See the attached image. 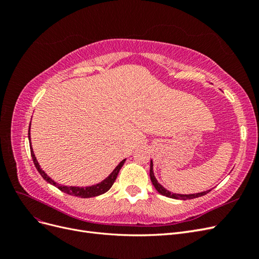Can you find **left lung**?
<instances>
[{
    "instance_id": "obj_1",
    "label": "left lung",
    "mask_w": 259,
    "mask_h": 259,
    "mask_svg": "<svg viewBox=\"0 0 259 259\" xmlns=\"http://www.w3.org/2000/svg\"><path fill=\"white\" fill-rule=\"evenodd\" d=\"M150 179L152 182V185L154 186L155 190L158 191L160 194L162 195H165L167 198H171V199H176V200H190V199H194V198H199L202 197V195H204L206 193H208L210 190H206V191H202V192H198V193H191V194H182V193H173L170 192L169 190L165 189L161 184L158 183V180H156L154 173H153V162L152 160L150 161Z\"/></svg>"
}]
</instances>
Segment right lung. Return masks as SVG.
Wrapping results in <instances>:
<instances>
[{
	"mask_svg": "<svg viewBox=\"0 0 259 259\" xmlns=\"http://www.w3.org/2000/svg\"><path fill=\"white\" fill-rule=\"evenodd\" d=\"M30 126H31V122H30ZM30 126H29V132H28V138H29V144H30V151H31V156H32V160L34 165L37 169L38 173L41 174V176L45 179V182H48L49 184L55 186L56 188H58L59 190H61L62 192H65L67 194L70 195H74V197H79V198H93V197H97V195L104 194L105 192H107L110 188L112 187L113 183L115 182L116 176L119 174V171L121 169V167L123 166L124 162L126 161V159L122 160L119 164H117L116 167L109 174L104 180H101L100 183L96 184V185H92V186H86V187H79V186H66V185H60L58 183L55 182L54 179H52L45 171L41 168L40 164H38L34 151L32 149V145H31V136H30Z\"/></svg>",
	"mask_w": 259,
	"mask_h": 259,
	"instance_id": "add662e5",
	"label": "right lung"
}]
</instances>
